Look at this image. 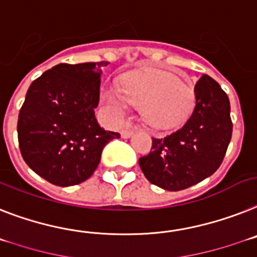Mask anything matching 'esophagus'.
<instances>
[{"label": "esophagus", "instance_id": "esophagus-1", "mask_svg": "<svg viewBox=\"0 0 257 257\" xmlns=\"http://www.w3.org/2000/svg\"><path fill=\"white\" fill-rule=\"evenodd\" d=\"M132 135H133V129H122L121 131L122 139H129Z\"/></svg>", "mask_w": 257, "mask_h": 257}]
</instances>
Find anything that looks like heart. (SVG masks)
Returning a JSON list of instances; mask_svg holds the SVG:
<instances>
[{"mask_svg":"<svg viewBox=\"0 0 257 257\" xmlns=\"http://www.w3.org/2000/svg\"><path fill=\"white\" fill-rule=\"evenodd\" d=\"M121 91L108 88L104 92L105 105L112 116L121 118L128 104L141 107L144 118L161 131L183 125L195 108L193 86L167 70L146 69L126 75Z\"/></svg>","mask_w":257,"mask_h":257,"instance_id":"1","label":"heart"}]
</instances>
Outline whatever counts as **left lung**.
<instances>
[{
    "mask_svg": "<svg viewBox=\"0 0 257 257\" xmlns=\"http://www.w3.org/2000/svg\"><path fill=\"white\" fill-rule=\"evenodd\" d=\"M195 94V109L187 122L165 139H153L152 152L139 159L149 182L167 191L189 188L213 175L231 140L230 102L221 86L204 74Z\"/></svg>",
    "mask_w": 257,
    "mask_h": 257,
    "instance_id": "obj_1",
    "label": "left lung"
}]
</instances>
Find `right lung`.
I'll return each instance as SVG.
<instances>
[{"label":"right lung","instance_id":"obj_1","mask_svg":"<svg viewBox=\"0 0 257 257\" xmlns=\"http://www.w3.org/2000/svg\"><path fill=\"white\" fill-rule=\"evenodd\" d=\"M107 65L59 64L27 90L17 126L19 149L30 169L52 184L70 187L87 180L103 148L120 137L100 128L94 112Z\"/></svg>","mask_w":257,"mask_h":257}]
</instances>
